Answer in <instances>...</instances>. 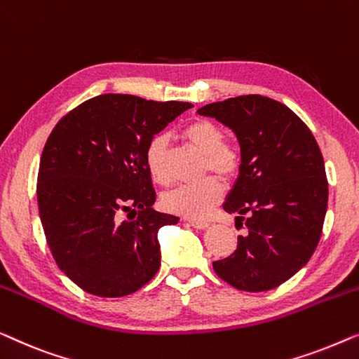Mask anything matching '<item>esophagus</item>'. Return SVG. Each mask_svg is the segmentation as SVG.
<instances>
[{
  "mask_svg": "<svg viewBox=\"0 0 359 359\" xmlns=\"http://www.w3.org/2000/svg\"><path fill=\"white\" fill-rule=\"evenodd\" d=\"M189 224H190V226H194V228H196V229H205V228H208V223H206V221L190 219V221H189Z\"/></svg>",
  "mask_w": 359,
  "mask_h": 359,
  "instance_id": "esophagus-1",
  "label": "esophagus"
}]
</instances>
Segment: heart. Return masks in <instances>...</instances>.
I'll return each instance as SVG.
<instances>
[{"instance_id": "1", "label": "heart", "mask_w": 359, "mask_h": 359, "mask_svg": "<svg viewBox=\"0 0 359 359\" xmlns=\"http://www.w3.org/2000/svg\"><path fill=\"white\" fill-rule=\"evenodd\" d=\"M182 140L190 148L203 154L200 177L195 185H182L164 195L163 206L169 213L182 218H206L211 210L223 198V185L237 179L242 168V151L234 141L224 140V131L210 118H194L182 128ZM144 163L156 184H172L170 170V146L165 135H156L144 151ZM214 177L211 178L210 175ZM218 177L220 180L215 179Z\"/></svg>"}]
</instances>
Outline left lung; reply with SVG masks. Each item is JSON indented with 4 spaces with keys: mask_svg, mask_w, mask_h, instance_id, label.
<instances>
[{
    "mask_svg": "<svg viewBox=\"0 0 359 359\" xmlns=\"http://www.w3.org/2000/svg\"><path fill=\"white\" fill-rule=\"evenodd\" d=\"M198 114L232 128L242 151L223 208L245 221L247 234L213 269L237 290H273L309 262L320 241L329 182L319 144L290 107L265 95H237Z\"/></svg>",
    "mask_w": 359,
    "mask_h": 359,
    "instance_id": "obj_1",
    "label": "left lung"
}]
</instances>
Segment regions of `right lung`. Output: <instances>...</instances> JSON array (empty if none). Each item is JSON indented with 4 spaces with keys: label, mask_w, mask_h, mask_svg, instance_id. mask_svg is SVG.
Masks as SVG:
<instances>
[{
    "label": "right lung",
    "mask_w": 359,
    "mask_h": 359,
    "mask_svg": "<svg viewBox=\"0 0 359 359\" xmlns=\"http://www.w3.org/2000/svg\"><path fill=\"white\" fill-rule=\"evenodd\" d=\"M190 107L100 94L55 125L39 165V215L53 260L83 291L122 297L158 273V231L179 218L151 210L156 190L144 151ZM127 210L134 216L123 220Z\"/></svg>",
    "instance_id": "add662e5"
}]
</instances>
